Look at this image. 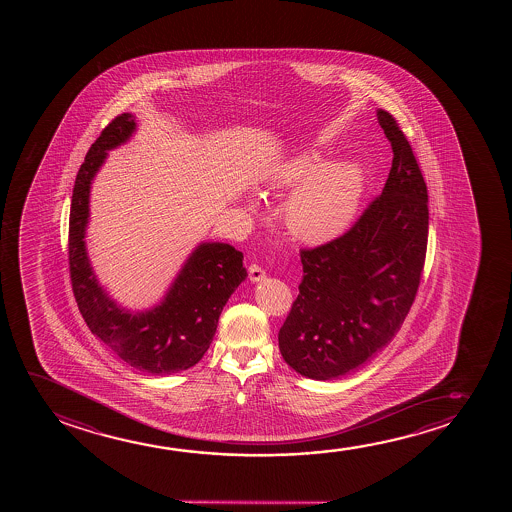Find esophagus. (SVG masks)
<instances>
[{"mask_svg": "<svg viewBox=\"0 0 512 512\" xmlns=\"http://www.w3.org/2000/svg\"><path fill=\"white\" fill-rule=\"evenodd\" d=\"M248 276H250L252 283H259V281L266 280V271L257 264H252L248 267Z\"/></svg>", "mask_w": 512, "mask_h": 512, "instance_id": "obj_1", "label": "esophagus"}]
</instances>
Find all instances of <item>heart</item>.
I'll use <instances>...</instances> for the list:
<instances>
[{
    "label": "heart",
    "instance_id": "1",
    "mask_svg": "<svg viewBox=\"0 0 512 512\" xmlns=\"http://www.w3.org/2000/svg\"><path fill=\"white\" fill-rule=\"evenodd\" d=\"M266 182L269 189L292 190L285 204L290 234L322 245L353 224L364 197L365 173L358 162H327L320 152L304 150L271 169Z\"/></svg>",
    "mask_w": 512,
    "mask_h": 512
}]
</instances>
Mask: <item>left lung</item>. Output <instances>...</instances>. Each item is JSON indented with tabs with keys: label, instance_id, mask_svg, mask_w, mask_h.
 <instances>
[{
	"label": "left lung",
	"instance_id": "left-lung-1",
	"mask_svg": "<svg viewBox=\"0 0 512 512\" xmlns=\"http://www.w3.org/2000/svg\"><path fill=\"white\" fill-rule=\"evenodd\" d=\"M393 161L381 196L343 236L301 250L299 295L278 334L280 351L309 379L341 378L399 332L427 255L428 192L397 120L378 110Z\"/></svg>",
	"mask_w": 512,
	"mask_h": 512
}]
</instances>
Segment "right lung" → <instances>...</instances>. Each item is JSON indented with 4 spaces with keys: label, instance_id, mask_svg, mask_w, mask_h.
<instances>
[{
    "label": "right lung",
    "instance_id": "obj_1",
    "mask_svg": "<svg viewBox=\"0 0 512 512\" xmlns=\"http://www.w3.org/2000/svg\"><path fill=\"white\" fill-rule=\"evenodd\" d=\"M136 131L131 113H122L92 143L78 169L70 211V274L78 309L92 334L136 371L166 376L187 371L210 348L218 318L232 292L246 280L243 253L218 241L199 243L161 302L145 311L117 304L94 273L85 246L91 185L108 152Z\"/></svg>",
    "mask_w": 512,
    "mask_h": 512
}]
</instances>
